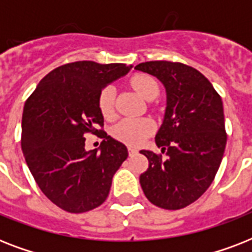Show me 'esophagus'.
I'll list each match as a JSON object with an SVG mask.
<instances>
[{"instance_id": "obj_1", "label": "esophagus", "mask_w": 252, "mask_h": 252, "mask_svg": "<svg viewBox=\"0 0 252 252\" xmlns=\"http://www.w3.org/2000/svg\"><path fill=\"white\" fill-rule=\"evenodd\" d=\"M128 152H129V156H134V154H137L138 150L136 149V148H133V146H129V148H128Z\"/></svg>"}]
</instances>
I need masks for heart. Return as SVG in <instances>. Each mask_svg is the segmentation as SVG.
Returning <instances> with one entry per match:
<instances>
[{"mask_svg":"<svg viewBox=\"0 0 252 252\" xmlns=\"http://www.w3.org/2000/svg\"><path fill=\"white\" fill-rule=\"evenodd\" d=\"M130 85L141 95L148 99L152 94H158L157 82L149 76H134ZM98 107L104 119L115 116V87H104L98 96ZM154 130V123L148 118H126L123 119L112 128V136L128 145H138Z\"/></svg>","mask_w":252,"mask_h":252,"instance_id":"heart-1","label":"heart"}]
</instances>
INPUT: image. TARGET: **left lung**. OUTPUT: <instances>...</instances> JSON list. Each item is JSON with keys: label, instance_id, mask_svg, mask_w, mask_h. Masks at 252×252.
Instances as JSON below:
<instances>
[{"label": "left lung", "instance_id": "left-lung-1", "mask_svg": "<svg viewBox=\"0 0 252 252\" xmlns=\"http://www.w3.org/2000/svg\"><path fill=\"white\" fill-rule=\"evenodd\" d=\"M156 77L166 90V110L156 144L162 159L141 150L149 167L140 184L150 203L182 209L199 199L215 179L226 146L221 96L196 69L171 61H148L134 66Z\"/></svg>", "mask_w": 252, "mask_h": 252}]
</instances>
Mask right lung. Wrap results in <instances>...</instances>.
I'll use <instances>...</instances> for the list:
<instances>
[{"label": "right lung", "instance_id": "right-lung-1", "mask_svg": "<svg viewBox=\"0 0 252 252\" xmlns=\"http://www.w3.org/2000/svg\"><path fill=\"white\" fill-rule=\"evenodd\" d=\"M132 69L126 64L76 61L39 82L22 116V152L41 192L57 207L84 213L104 203L115 172L128 157L123 142L107 136L99 93ZM102 133L99 150L84 149V134Z\"/></svg>", "mask_w": 252, "mask_h": 252}]
</instances>
